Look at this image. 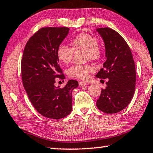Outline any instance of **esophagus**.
<instances>
[{"mask_svg":"<svg viewBox=\"0 0 153 153\" xmlns=\"http://www.w3.org/2000/svg\"><path fill=\"white\" fill-rule=\"evenodd\" d=\"M79 86H80V87H83V86L87 85V83L85 81H79Z\"/></svg>","mask_w":153,"mask_h":153,"instance_id":"1","label":"esophagus"}]
</instances>
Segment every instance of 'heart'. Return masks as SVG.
Segmentation results:
<instances>
[{"label": "heart", "mask_w": 153, "mask_h": 153, "mask_svg": "<svg viewBox=\"0 0 153 153\" xmlns=\"http://www.w3.org/2000/svg\"><path fill=\"white\" fill-rule=\"evenodd\" d=\"M70 43L73 49L63 44L59 45L56 49L57 58L64 64H68L72 61L74 50H85L86 59L96 60L101 56V48L96 38L87 33H81L74 36ZM92 70H94V68L88 64L74 65L67 70V74L72 78L86 79Z\"/></svg>", "instance_id": "heart-1"}]
</instances>
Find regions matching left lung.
<instances>
[{"instance_id": "8db88e82", "label": "left lung", "mask_w": 153, "mask_h": 153, "mask_svg": "<svg viewBox=\"0 0 153 153\" xmlns=\"http://www.w3.org/2000/svg\"><path fill=\"white\" fill-rule=\"evenodd\" d=\"M97 32L104 42L106 61L96 76L108 79L97 106L105 113H117L127 107L133 97L135 65L129 46L119 33L109 27L98 28Z\"/></svg>"}]
</instances>
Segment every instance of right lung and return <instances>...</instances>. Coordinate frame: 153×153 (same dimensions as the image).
I'll use <instances>...</instances> for the list:
<instances>
[{
	"label": "right lung",
	"mask_w": 153,
	"mask_h": 153,
	"mask_svg": "<svg viewBox=\"0 0 153 153\" xmlns=\"http://www.w3.org/2000/svg\"><path fill=\"white\" fill-rule=\"evenodd\" d=\"M68 27H43L29 39L21 61L23 84L36 111L49 119H60L72 111V91L79 86L69 80L64 88L56 87V78L65 79L56 49L68 34Z\"/></svg>",
	"instance_id": "1"
}]
</instances>
